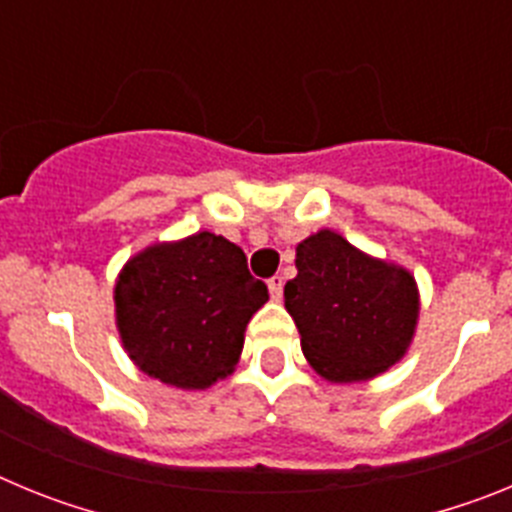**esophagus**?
<instances>
[{
  "instance_id": "1",
  "label": "esophagus",
  "mask_w": 512,
  "mask_h": 512,
  "mask_svg": "<svg viewBox=\"0 0 512 512\" xmlns=\"http://www.w3.org/2000/svg\"><path fill=\"white\" fill-rule=\"evenodd\" d=\"M282 289H284V279L279 277V274L277 277L269 279V295L274 297V300H279V297H282Z\"/></svg>"
}]
</instances>
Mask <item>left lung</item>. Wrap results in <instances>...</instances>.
Masks as SVG:
<instances>
[{
    "label": "left lung",
    "mask_w": 512,
    "mask_h": 512,
    "mask_svg": "<svg viewBox=\"0 0 512 512\" xmlns=\"http://www.w3.org/2000/svg\"><path fill=\"white\" fill-rule=\"evenodd\" d=\"M295 264L284 307L320 377L364 382L405 356L420 310L410 271L366 256L333 230L305 238Z\"/></svg>",
    "instance_id": "left-lung-1"
}]
</instances>
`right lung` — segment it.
Listing matches in <instances>:
<instances>
[{
	"label": "right lung",
	"mask_w": 512,
	"mask_h": 512,
	"mask_svg": "<svg viewBox=\"0 0 512 512\" xmlns=\"http://www.w3.org/2000/svg\"><path fill=\"white\" fill-rule=\"evenodd\" d=\"M269 300L246 253L223 235L156 243L125 264L115 284L122 346L140 372L182 390L228 377L248 320Z\"/></svg>",
	"instance_id": "right-lung-1"
}]
</instances>
